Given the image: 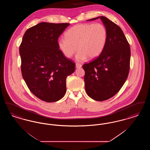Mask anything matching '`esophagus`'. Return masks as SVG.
<instances>
[{"mask_svg":"<svg viewBox=\"0 0 150 150\" xmlns=\"http://www.w3.org/2000/svg\"><path fill=\"white\" fill-rule=\"evenodd\" d=\"M81 67V64H79V63H76V69H79V68H80Z\"/></svg>","mask_w":150,"mask_h":150,"instance_id":"34e87169","label":"esophagus"}]
</instances>
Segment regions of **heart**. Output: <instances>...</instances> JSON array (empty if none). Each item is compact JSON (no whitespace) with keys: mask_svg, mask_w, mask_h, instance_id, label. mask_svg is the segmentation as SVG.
Returning a JSON list of instances; mask_svg holds the SVG:
<instances>
[{"mask_svg":"<svg viewBox=\"0 0 150 150\" xmlns=\"http://www.w3.org/2000/svg\"><path fill=\"white\" fill-rule=\"evenodd\" d=\"M106 28L100 23L76 25L69 29L64 38L59 39L58 45L65 57L71 58L78 50L76 59L83 62L89 57H98L107 43Z\"/></svg>","mask_w":150,"mask_h":150,"instance_id":"obj_1","label":"heart"}]
</instances>
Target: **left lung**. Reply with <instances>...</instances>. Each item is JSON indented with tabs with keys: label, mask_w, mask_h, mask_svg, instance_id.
Listing matches in <instances>:
<instances>
[{
	"label": "left lung",
	"mask_w": 150,
	"mask_h": 150,
	"mask_svg": "<svg viewBox=\"0 0 150 150\" xmlns=\"http://www.w3.org/2000/svg\"><path fill=\"white\" fill-rule=\"evenodd\" d=\"M99 18L107 29V43L100 56L83 68L87 94L93 100L103 101L114 96L128 78L130 48L121 28L107 17L87 21Z\"/></svg>",
	"instance_id": "obj_1"
}]
</instances>
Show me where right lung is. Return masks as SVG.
I'll return each mask as SVG.
<instances>
[{
	"instance_id": "1",
	"label": "right lung",
	"mask_w": 150,
	"mask_h": 150,
	"mask_svg": "<svg viewBox=\"0 0 150 150\" xmlns=\"http://www.w3.org/2000/svg\"><path fill=\"white\" fill-rule=\"evenodd\" d=\"M69 25L40 22L26 31L20 46L23 79L36 97L47 102L64 96L66 78L75 70L58 45L59 36Z\"/></svg>"
}]
</instances>
